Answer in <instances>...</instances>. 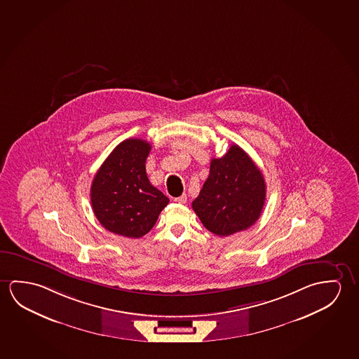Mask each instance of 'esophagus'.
Listing matches in <instances>:
<instances>
[{"label": "esophagus", "mask_w": 359, "mask_h": 359, "mask_svg": "<svg viewBox=\"0 0 359 359\" xmlns=\"http://www.w3.org/2000/svg\"><path fill=\"white\" fill-rule=\"evenodd\" d=\"M175 202H177V203H186L187 202V194H182L181 197H177V198H175Z\"/></svg>", "instance_id": "obj_1"}]
</instances>
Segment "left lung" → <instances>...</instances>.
<instances>
[{"instance_id": "obj_1", "label": "left lung", "mask_w": 359, "mask_h": 359, "mask_svg": "<svg viewBox=\"0 0 359 359\" xmlns=\"http://www.w3.org/2000/svg\"><path fill=\"white\" fill-rule=\"evenodd\" d=\"M266 199V182L250 156L232 144L221 158H212L192 208L202 224L219 237L245 231L258 221Z\"/></svg>"}]
</instances>
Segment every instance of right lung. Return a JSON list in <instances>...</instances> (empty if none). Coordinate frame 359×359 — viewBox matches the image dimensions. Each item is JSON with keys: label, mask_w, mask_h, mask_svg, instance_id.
<instances>
[{"label": "right lung", "mask_w": 359, "mask_h": 359, "mask_svg": "<svg viewBox=\"0 0 359 359\" xmlns=\"http://www.w3.org/2000/svg\"><path fill=\"white\" fill-rule=\"evenodd\" d=\"M151 144L128 138L114 148L95 175L92 210L112 233L140 238L148 233L170 199L154 187L146 173Z\"/></svg>", "instance_id": "obj_1"}]
</instances>
